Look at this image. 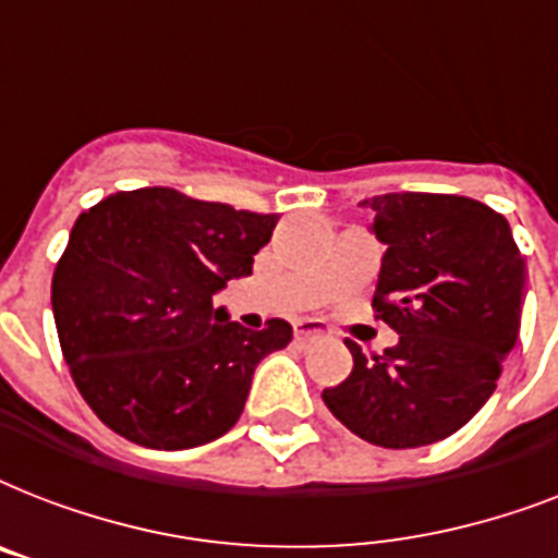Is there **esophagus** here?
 <instances>
[{"mask_svg":"<svg viewBox=\"0 0 558 558\" xmlns=\"http://www.w3.org/2000/svg\"><path fill=\"white\" fill-rule=\"evenodd\" d=\"M295 339H298V341L324 339L322 322H298V324H295Z\"/></svg>","mask_w":558,"mask_h":558,"instance_id":"34e87169","label":"esophagus"}]
</instances>
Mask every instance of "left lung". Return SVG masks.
<instances>
[{
    "mask_svg": "<svg viewBox=\"0 0 558 558\" xmlns=\"http://www.w3.org/2000/svg\"><path fill=\"white\" fill-rule=\"evenodd\" d=\"M373 210L381 257L373 315L399 341L371 359L348 341L353 371L322 393L332 416L385 449L449 437L481 411L515 348L524 257L510 222L454 193H385Z\"/></svg>",
    "mask_w": 558,
    "mask_h": 558,
    "instance_id": "left-lung-1",
    "label": "left lung"
}]
</instances>
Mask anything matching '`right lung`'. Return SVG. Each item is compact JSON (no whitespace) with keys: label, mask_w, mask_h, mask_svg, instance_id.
<instances>
[{"label":"right lung","mask_w":558,"mask_h":558,"mask_svg":"<svg viewBox=\"0 0 558 558\" xmlns=\"http://www.w3.org/2000/svg\"><path fill=\"white\" fill-rule=\"evenodd\" d=\"M275 214L234 210L173 187L118 191L83 210L51 278L65 365L104 425L147 449L222 437L243 414L254 367L292 327L257 332L214 310L252 275Z\"/></svg>","instance_id":"obj_1"}]
</instances>
